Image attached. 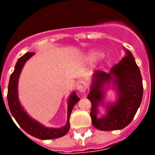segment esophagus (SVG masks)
Wrapping results in <instances>:
<instances>
[{"label": "esophagus", "mask_w": 155, "mask_h": 155, "mask_svg": "<svg viewBox=\"0 0 155 155\" xmlns=\"http://www.w3.org/2000/svg\"><path fill=\"white\" fill-rule=\"evenodd\" d=\"M76 87L78 91H80V92H84L86 91V88H87V84L84 81H78L77 83Z\"/></svg>", "instance_id": "esophagus-1"}]
</instances>
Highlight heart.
<instances>
[{
    "mask_svg": "<svg viewBox=\"0 0 155 155\" xmlns=\"http://www.w3.org/2000/svg\"><path fill=\"white\" fill-rule=\"evenodd\" d=\"M84 59L88 62H93L98 66L103 65L105 61V56L104 53H102L97 50H90L86 53L84 55Z\"/></svg>",
    "mask_w": 155,
    "mask_h": 155,
    "instance_id": "heart-1",
    "label": "heart"
}]
</instances>
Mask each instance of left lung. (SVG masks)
Returning a JSON list of instances; mask_svg holds the SVG:
<instances>
[{"label": "left lung", "mask_w": 155, "mask_h": 155, "mask_svg": "<svg viewBox=\"0 0 155 155\" xmlns=\"http://www.w3.org/2000/svg\"><path fill=\"white\" fill-rule=\"evenodd\" d=\"M125 50V56L109 73L96 71L91 76L87 99L91 102V123L100 130H121L130 124L143 98L142 77L132 53ZM112 86L117 92L116 102H104L106 90ZM105 105L106 113L98 117V107Z\"/></svg>", "instance_id": "8db88e82"}]
</instances>
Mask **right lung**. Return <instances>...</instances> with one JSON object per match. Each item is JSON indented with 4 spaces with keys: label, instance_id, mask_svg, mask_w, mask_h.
<instances>
[{
    "label": "right lung",
    "instance_id": "obj_1",
    "mask_svg": "<svg viewBox=\"0 0 155 155\" xmlns=\"http://www.w3.org/2000/svg\"><path fill=\"white\" fill-rule=\"evenodd\" d=\"M34 53H26L18 60L15 67L13 73L11 74L9 84L8 87V102L9 109L18 125L24 130L27 134L41 140L56 139L64 136L70 129V116L73 108L76 103L78 102L80 98L78 97L75 91L70 94L68 100V120L65 126L60 128L46 127L40 124L37 120L31 118V116L25 111L21 106L18 98V79L25 64L29 60Z\"/></svg>",
    "mask_w": 155,
    "mask_h": 155
}]
</instances>
